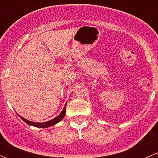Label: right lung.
<instances>
[{
    "instance_id": "obj_1",
    "label": "right lung",
    "mask_w": 158,
    "mask_h": 158,
    "mask_svg": "<svg viewBox=\"0 0 158 158\" xmlns=\"http://www.w3.org/2000/svg\"><path fill=\"white\" fill-rule=\"evenodd\" d=\"M66 105H65L64 108H63V111L60 112V114H59L57 117L54 118L53 119H51V120L48 121V122H31V121L27 120V119L24 118H23L22 116H20V114H18V115L20 116V118L23 121V122H25L27 124H28L29 125L36 127V128H48V127L52 126V125H56L57 123H59V122H60V121L63 118H64L65 114H66Z\"/></svg>"
}]
</instances>
